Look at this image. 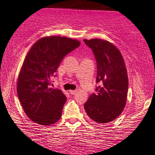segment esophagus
<instances>
[{
  "mask_svg": "<svg viewBox=\"0 0 155 155\" xmlns=\"http://www.w3.org/2000/svg\"><path fill=\"white\" fill-rule=\"evenodd\" d=\"M69 93L71 94V95H75L76 93H77V91L76 90H71V91H69Z\"/></svg>",
  "mask_w": 155,
  "mask_h": 155,
  "instance_id": "1",
  "label": "esophagus"
}]
</instances>
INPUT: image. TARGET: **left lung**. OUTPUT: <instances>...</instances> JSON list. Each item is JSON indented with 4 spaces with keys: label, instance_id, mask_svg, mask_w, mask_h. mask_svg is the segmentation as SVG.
Returning a JSON list of instances; mask_svg holds the SVG:
<instances>
[{
    "label": "left lung",
    "instance_id": "8db88e82",
    "mask_svg": "<svg viewBox=\"0 0 155 155\" xmlns=\"http://www.w3.org/2000/svg\"><path fill=\"white\" fill-rule=\"evenodd\" d=\"M84 41L94 55L96 82L101 84L84 104V109L93 122L107 124L117 118L126 104L129 82L124 61L110 42L98 38Z\"/></svg>",
    "mask_w": 155,
    "mask_h": 155
}]
</instances>
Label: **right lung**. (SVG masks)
<instances>
[{
    "mask_svg": "<svg viewBox=\"0 0 155 155\" xmlns=\"http://www.w3.org/2000/svg\"><path fill=\"white\" fill-rule=\"evenodd\" d=\"M66 37L50 36L33 45L21 67L17 83L19 100L26 115L35 123L57 122L66 101L61 90L51 88V79L64 56L80 46Z\"/></svg>",
    "mask_w": 155,
    "mask_h": 155,
    "instance_id": "add662e5",
    "label": "right lung"
}]
</instances>
